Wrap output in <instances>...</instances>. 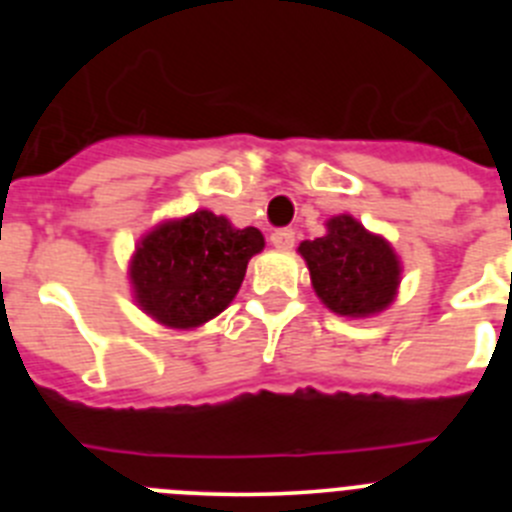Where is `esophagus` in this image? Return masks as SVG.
I'll list each match as a JSON object with an SVG mask.
<instances>
[{
    "mask_svg": "<svg viewBox=\"0 0 512 512\" xmlns=\"http://www.w3.org/2000/svg\"><path fill=\"white\" fill-rule=\"evenodd\" d=\"M271 246L279 248V251H289L295 246V230L292 228H279L271 233Z\"/></svg>",
    "mask_w": 512,
    "mask_h": 512,
    "instance_id": "34e87169",
    "label": "esophagus"
}]
</instances>
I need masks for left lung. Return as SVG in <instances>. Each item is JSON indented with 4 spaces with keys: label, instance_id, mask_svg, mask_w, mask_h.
<instances>
[{
    "label": "left lung",
    "instance_id": "8db88e82",
    "mask_svg": "<svg viewBox=\"0 0 512 512\" xmlns=\"http://www.w3.org/2000/svg\"><path fill=\"white\" fill-rule=\"evenodd\" d=\"M328 233L302 241L312 289L328 310L346 318H366L392 305L400 287V259L382 235H374L351 215L330 217Z\"/></svg>",
    "mask_w": 512,
    "mask_h": 512
}]
</instances>
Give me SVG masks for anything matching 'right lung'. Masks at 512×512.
<instances>
[{
  "instance_id": "add662e5",
  "label": "right lung",
  "mask_w": 512,
  "mask_h": 512,
  "mask_svg": "<svg viewBox=\"0 0 512 512\" xmlns=\"http://www.w3.org/2000/svg\"><path fill=\"white\" fill-rule=\"evenodd\" d=\"M261 248V230L233 228L210 210L156 225L130 259L135 302L161 325L197 328L233 302Z\"/></svg>"
}]
</instances>
